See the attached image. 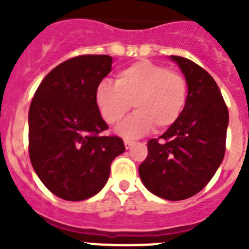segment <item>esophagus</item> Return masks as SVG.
<instances>
[{"label": "esophagus", "mask_w": 249, "mask_h": 249, "mask_svg": "<svg viewBox=\"0 0 249 249\" xmlns=\"http://www.w3.org/2000/svg\"><path fill=\"white\" fill-rule=\"evenodd\" d=\"M133 144H135V142H132V141H124V147H126L127 149L131 148V147L133 146Z\"/></svg>", "instance_id": "34e87169"}]
</instances>
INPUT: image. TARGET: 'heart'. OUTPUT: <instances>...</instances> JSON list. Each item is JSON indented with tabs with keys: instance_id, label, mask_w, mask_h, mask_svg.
<instances>
[{
	"instance_id": "heart-1",
	"label": "heart",
	"mask_w": 249,
	"mask_h": 249,
	"mask_svg": "<svg viewBox=\"0 0 249 249\" xmlns=\"http://www.w3.org/2000/svg\"><path fill=\"white\" fill-rule=\"evenodd\" d=\"M188 85L181 73L149 61H138L118 72L116 85L102 81L96 103L106 123L117 124L129 112H137L117 128L124 138H138L152 129L172 127L186 106Z\"/></svg>"
}]
</instances>
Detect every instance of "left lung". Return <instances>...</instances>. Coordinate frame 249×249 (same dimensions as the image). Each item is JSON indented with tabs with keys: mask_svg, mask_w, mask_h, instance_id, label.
I'll list each match as a JSON object with an SVG mask.
<instances>
[{
	"mask_svg": "<svg viewBox=\"0 0 249 249\" xmlns=\"http://www.w3.org/2000/svg\"><path fill=\"white\" fill-rule=\"evenodd\" d=\"M169 58L184 74L188 97L179 120L160 136L162 140L148 141V156L138 172L149 192L182 201L203 190L222 163L230 117L208 72L184 57Z\"/></svg>",
	"mask_w": 249,
	"mask_h": 249,
	"instance_id": "obj_1",
	"label": "left lung"
}]
</instances>
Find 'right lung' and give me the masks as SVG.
Masks as SVG:
<instances>
[{
	"instance_id": "right-lung-1",
	"label": "right lung",
	"mask_w": 249,
	"mask_h": 249,
	"mask_svg": "<svg viewBox=\"0 0 249 249\" xmlns=\"http://www.w3.org/2000/svg\"><path fill=\"white\" fill-rule=\"evenodd\" d=\"M112 57L85 54L54 67L38 86L28 112V151L35 172L51 192L83 201L107 183L122 138L101 136L108 128L96 103Z\"/></svg>"
}]
</instances>
